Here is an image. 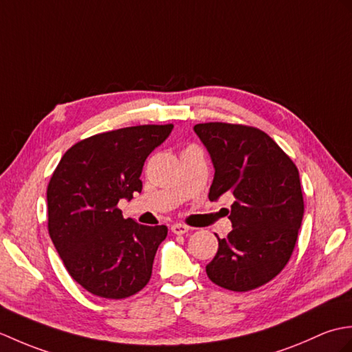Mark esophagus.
Instances as JSON below:
<instances>
[{"label": "esophagus", "mask_w": 352, "mask_h": 352, "mask_svg": "<svg viewBox=\"0 0 352 352\" xmlns=\"http://www.w3.org/2000/svg\"><path fill=\"white\" fill-rule=\"evenodd\" d=\"M188 230H190L188 226L181 224V223H176V224L171 226V232H173L175 235H184V233H186Z\"/></svg>", "instance_id": "34e87169"}]
</instances>
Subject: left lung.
Here are the masks:
<instances>
[{"mask_svg": "<svg viewBox=\"0 0 352 352\" xmlns=\"http://www.w3.org/2000/svg\"><path fill=\"white\" fill-rule=\"evenodd\" d=\"M194 132L214 164L209 200L230 192L233 230L218 238L206 274L218 286L247 292L274 278L291 257L304 215L298 168L263 131L199 123Z\"/></svg>", "mask_w": 352, "mask_h": 352, "instance_id": "obj_1", "label": "left lung"}]
</instances>
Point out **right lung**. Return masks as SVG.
Returning <instances> with one entry per match:
<instances>
[{
    "label": "right lung",
    "instance_id": "obj_1",
    "mask_svg": "<svg viewBox=\"0 0 352 352\" xmlns=\"http://www.w3.org/2000/svg\"><path fill=\"white\" fill-rule=\"evenodd\" d=\"M173 124H142L85 138L63 155L46 191L48 230L69 274L85 291L122 300L149 283L166 226L124 220L117 208L140 192L147 156Z\"/></svg>",
    "mask_w": 352,
    "mask_h": 352
}]
</instances>
